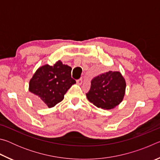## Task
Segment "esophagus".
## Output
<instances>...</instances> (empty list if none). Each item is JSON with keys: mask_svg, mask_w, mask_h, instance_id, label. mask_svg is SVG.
I'll use <instances>...</instances> for the list:
<instances>
[{"mask_svg": "<svg viewBox=\"0 0 160 160\" xmlns=\"http://www.w3.org/2000/svg\"><path fill=\"white\" fill-rule=\"evenodd\" d=\"M76 82H77L78 85H80L81 84H82V78H80V79H78V80H76Z\"/></svg>", "mask_w": 160, "mask_h": 160, "instance_id": "34e87169", "label": "esophagus"}]
</instances>
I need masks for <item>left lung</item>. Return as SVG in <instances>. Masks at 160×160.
I'll return each instance as SVG.
<instances>
[{
    "instance_id": "1",
    "label": "left lung",
    "mask_w": 160,
    "mask_h": 160,
    "mask_svg": "<svg viewBox=\"0 0 160 160\" xmlns=\"http://www.w3.org/2000/svg\"><path fill=\"white\" fill-rule=\"evenodd\" d=\"M126 80L118 71H109L94 77L91 81L87 98L97 107L111 109L123 101Z\"/></svg>"
}]
</instances>
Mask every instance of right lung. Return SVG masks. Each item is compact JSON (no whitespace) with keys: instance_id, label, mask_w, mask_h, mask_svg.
Listing matches in <instances>:
<instances>
[{"instance_id":"obj_1","label":"right lung","mask_w":160,"mask_h":160,"mask_svg":"<svg viewBox=\"0 0 160 160\" xmlns=\"http://www.w3.org/2000/svg\"><path fill=\"white\" fill-rule=\"evenodd\" d=\"M71 67L58 61L53 65L39 67L29 81V91L40 107L51 108L61 102L64 94L75 83L71 78Z\"/></svg>"}]
</instances>
